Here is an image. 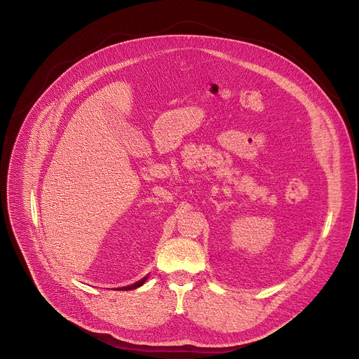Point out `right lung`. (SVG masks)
<instances>
[{
	"label": "right lung",
	"instance_id": "add662e5",
	"mask_svg": "<svg viewBox=\"0 0 359 359\" xmlns=\"http://www.w3.org/2000/svg\"><path fill=\"white\" fill-rule=\"evenodd\" d=\"M146 280H147V276H146V277H142L141 280H138L137 283H134V284H131V285H127V287H121V290H134V289L140 287V285L144 284V283H146Z\"/></svg>",
	"mask_w": 359,
	"mask_h": 359
}]
</instances>
